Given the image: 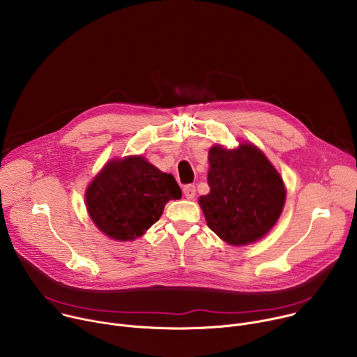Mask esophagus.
Listing matches in <instances>:
<instances>
[{"label": "esophagus", "instance_id": "1", "mask_svg": "<svg viewBox=\"0 0 357 357\" xmlns=\"http://www.w3.org/2000/svg\"><path fill=\"white\" fill-rule=\"evenodd\" d=\"M183 195H185V197L186 199H193L195 197V195H196V188H195V185H185L183 186Z\"/></svg>", "mask_w": 357, "mask_h": 357}]
</instances>
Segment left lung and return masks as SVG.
Returning <instances> with one entry per match:
<instances>
[{"instance_id":"1","label":"left lung","mask_w":357,"mask_h":357,"mask_svg":"<svg viewBox=\"0 0 357 357\" xmlns=\"http://www.w3.org/2000/svg\"><path fill=\"white\" fill-rule=\"evenodd\" d=\"M209 193L199 197L208 226L220 238L243 245L261 238L278 220L285 188L280 174L251 144L209 149Z\"/></svg>"}]
</instances>
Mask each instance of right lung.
<instances>
[{
  "mask_svg": "<svg viewBox=\"0 0 357 357\" xmlns=\"http://www.w3.org/2000/svg\"><path fill=\"white\" fill-rule=\"evenodd\" d=\"M182 190L171 174L161 172L142 157H127L105 167L86 192L94 225L120 241L142 236L161 218L167 202Z\"/></svg>",
  "mask_w": 357,
  "mask_h": 357,
  "instance_id": "right-lung-1",
  "label": "right lung"
}]
</instances>
